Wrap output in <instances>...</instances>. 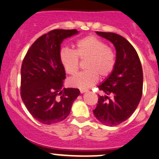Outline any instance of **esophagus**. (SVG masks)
Here are the masks:
<instances>
[{"label": "esophagus", "mask_w": 159, "mask_h": 159, "mask_svg": "<svg viewBox=\"0 0 159 159\" xmlns=\"http://www.w3.org/2000/svg\"><path fill=\"white\" fill-rule=\"evenodd\" d=\"M87 90H82V89H80V93H85V92H87Z\"/></svg>", "instance_id": "obj_1"}]
</instances>
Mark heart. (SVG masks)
I'll return each instance as SVG.
<instances>
[{
    "mask_svg": "<svg viewBox=\"0 0 159 159\" xmlns=\"http://www.w3.org/2000/svg\"><path fill=\"white\" fill-rule=\"evenodd\" d=\"M60 59L69 75H74L79 69V59L87 60L84 65L86 70L79 72L69 80L72 87L86 90L98 81V76L105 79L111 75L116 66V54L105 41L93 36H88L78 40L73 51L62 50Z\"/></svg>",
    "mask_w": 159,
    "mask_h": 159,
    "instance_id": "b5f03b06",
    "label": "heart"
}]
</instances>
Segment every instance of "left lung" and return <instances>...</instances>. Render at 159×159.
<instances>
[{"label": "left lung", "instance_id": "left-lung-1", "mask_svg": "<svg viewBox=\"0 0 159 159\" xmlns=\"http://www.w3.org/2000/svg\"><path fill=\"white\" fill-rule=\"evenodd\" d=\"M113 43L116 63L111 75L98 86L105 95H98L93 112L96 119L106 126H117L129 119L141 99L143 70L137 51L130 43L114 33L96 32Z\"/></svg>", "mask_w": 159, "mask_h": 159}]
</instances>
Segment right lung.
Returning <instances> with one entry per match:
<instances>
[{
    "label": "right lung",
    "mask_w": 159,
    "mask_h": 159,
    "mask_svg": "<svg viewBox=\"0 0 159 159\" xmlns=\"http://www.w3.org/2000/svg\"><path fill=\"white\" fill-rule=\"evenodd\" d=\"M76 30H54L32 44L21 68V98L29 112L40 122H61L70 113L80 95L76 88H62L66 71L60 59L63 40L75 35Z\"/></svg>",
    "instance_id": "right-lung-1"
}]
</instances>
